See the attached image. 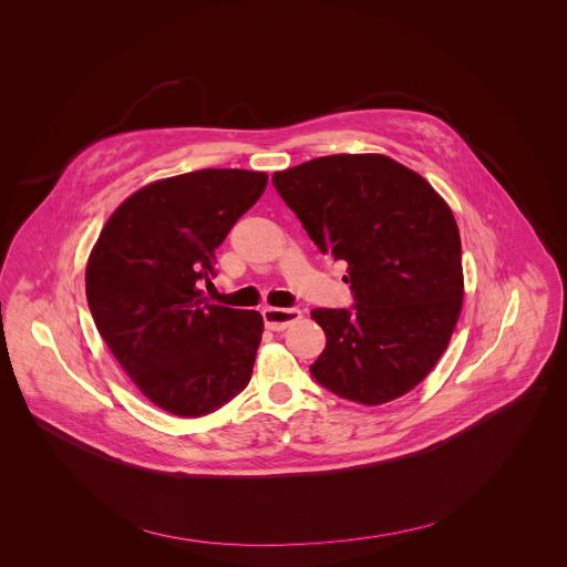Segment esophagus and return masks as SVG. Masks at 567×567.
<instances>
[{"label":"esophagus","mask_w":567,"mask_h":567,"mask_svg":"<svg viewBox=\"0 0 567 567\" xmlns=\"http://www.w3.org/2000/svg\"><path fill=\"white\" fill-rule=\"evenodd\" d=\"M266 328L270 330H285L301 320V311L295 308H266L261 311Z\"/></svg>","instance_id":"obj_1"}]
</instances>
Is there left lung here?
<instances>
[{"instance_id": "1", "label": "left lung", "mask_w": 567, "mask_h": 567, "mask_svg": "<svg viewBox=\"0 0 567 567\" xmlns=\"http://www.w3.org/2000/svg\"><path fill=\"white\" fill-rule=\"evenodd\" d=\"M272 183L318 249L347 261L355 297L353 309L311 311L327 334L311 377L361 405L410 393L445 353L464 303L451 207L382 154L316 157Z\"/></svg>"}]
</instances>
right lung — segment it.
<instances>
[{"label": "right lung", "instance_id": "obj_1", "mask_svg": "<svg viewBox=\"0 0 567 567\" xmlns=\"http://www.w3.org/2000/svg\"><path fill=\"white\" fill-rule=\"evenodd\" d=\"M268 185L266 172L206 168L126 197L100 233L86 301L112 355L164 412L199 417L247 386L264 318L212 306L214 249Z\"/></svg>", "mask_w": 567, "mask_h": 567}]
</instances>
